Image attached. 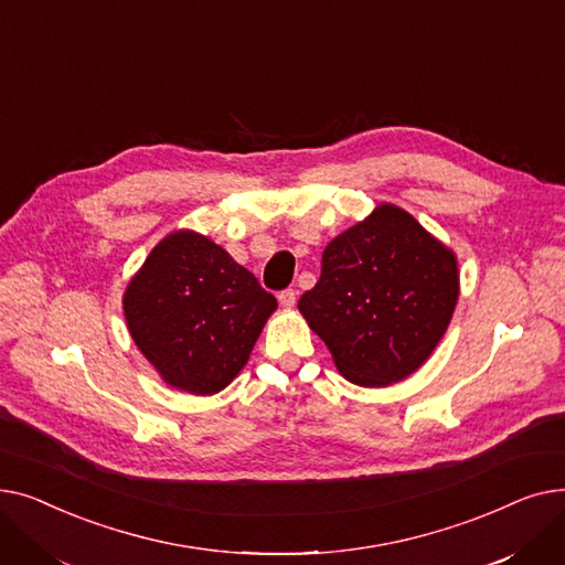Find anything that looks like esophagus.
<instances>
[{"label":"esophagus","mask_w":565,"mask_h":565,"mask_svg":"<svg viewBox=\"0 0 565 565\" xmlns=\"http://www.w3.org/2000/svg\"><path fill=\"white\" fill-rule=\"evenodd\" d=\"M295 302H298V292H295L292 288L281 290V292H279V305H281L284 309H292V307H295Z\"/></svg>","instance_id":"esophagus-1"}]
</instances>
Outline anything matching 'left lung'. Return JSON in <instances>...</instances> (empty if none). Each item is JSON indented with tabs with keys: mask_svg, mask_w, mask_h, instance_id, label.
Instances as JSON below:
<instances>
[{
	"mask_svg": "<svg viewBox=\"0 0 565 565\" xmlns=\"http://www.w3.org/2000/svg\"><path fill=\"white\" fill-rule=\"evenodd\" d=\"M460 295L458 258L394 203L337 235L298 309L360 387L419 371L447 332Z\"/></svg>",
	"mask_w": 565,
	"mask_h": 565,
	"instance_id": "obj_1",
	"label": "left lung"
}]
</instances>
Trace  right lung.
<instances>
[{"mask_svg":"<svg viewBox=\"0 0 565 565\" xmlns=\"http://www.w3.org/2000/svg\"><path fill=\"white\" fill-rule=\"evenodd\" d=\"M275 295L211 237L164 235L124 292L128 332L173 390L213 396L247 364Z\"/></svg>","mask_w":565,"mask_h":565,"instance_id":"right-lung-1","label":"right lung"}]
</instances>
